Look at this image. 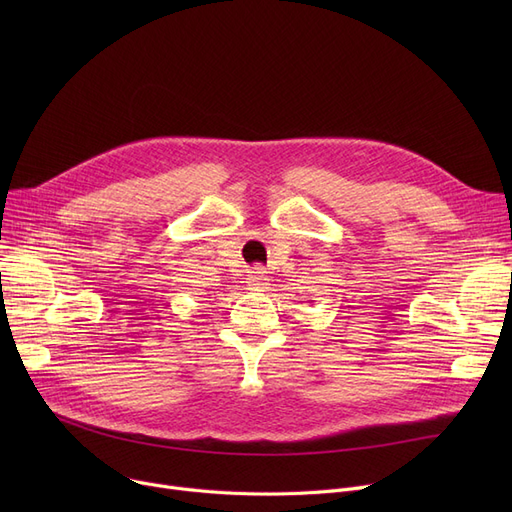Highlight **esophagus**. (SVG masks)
Returning <instances> with one entry per match:
<instances>
[{
    "mask_svg": "<svg viewBox=\"0 0 512 512\" xmlns=\"http://www.w3.org/2000/svg\"><path fill=\"white\" fill-rule=\"evenodd\" d=\"M265 272L261 270V267H255V270H251L249 272V276H247V284H249V288H261L263 284H265Z\"/></svg>",
    "mask_w": 512,
    "mask_h": 512,
    "instance_id": "esophagus-1",
    "label": "esophagus"
}]
</instances>
